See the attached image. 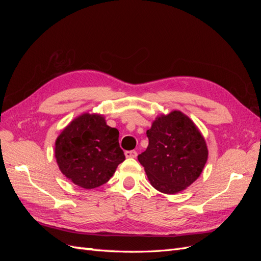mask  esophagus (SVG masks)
<instances>
[{"instance_id": "1", "label": "esophagus", "mask_w": 261, "mask_h": 261, "mask_svg": "<svg viewBox=\"0 0 261 261\" xmlns=\"http://www.w3.org/2000/svg\"><path fill=\"white\" fill-rule=\"evenodd\" d=\"M125 156L129 158V159H134V158L137 156V152L135 150H130V151H125Z\"/></svg>"}]
</instances>
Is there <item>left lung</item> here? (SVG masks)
<instances>
[{
    "label": "left lung",
    "mask_w": 261,
    "mask_h": 261,
    "mask_svg": "<svg viewBox=\"0 0 261 261\" xmlns=\"http://www.w3.org/2000/svg\"><path fill=\"white\" fill-rule=\"evenodd\" d=\"M149 145L138 155L156 191L176 194L198 178L208 159V148L196 124L180 111L156 116L147 130Z\"/></svg>",
    "instance_id": "8db88e82"
}]
</instances>
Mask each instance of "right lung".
<instances>
[{
  "mask_svg": "<svg viewBox=\"0 0 261 261\" xmlns=\"http://www.w3.org/2000/svg\"><path fill=\"white\" fill-rule=\"evenodd\" d=\"M120 133L107 125L103 115L83 113L55 140V159L61 172L75 185L92 189L106 184L125 160Z\"/></svg>",
  "mask_w": 261,
  "mask_h": 261,
  "instance_id": "right-lung-1",
  "label": "right lung"
}]
</instances>
